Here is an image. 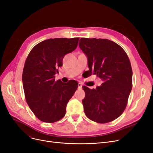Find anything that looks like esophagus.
<instances>
[{
  "instance_id": "1",
  "label": "esophagus",
  "mask_w": 153,
  "mask_h": 153,
  "mask_svg": "<svg viewBox=\"0 0 153 153\" xmlns=\"http://www.w3.org/2000/svg\"><path fill=\"white\" fill-rule=\"evenodd\" d=\"M82 87V85L81 83H78V89H81Z\"/></svg>"
}]
</instances>
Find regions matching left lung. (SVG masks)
<instances>
[{
	"label": "left lung",
	"mask_w": 153,
	"mask_h": 153,
	"mask_svg": "<svg viewBox=\"0 0 153 153\" xmlns=\"http://www.w3.org/2000/svg\"><path fill=\"white\" fill-rule=\"evenodd\" d=\"M78 45L87 56L89 75H96L103 81L96 89L82 87L85 114L98 123L112 121L123 113L132 89L130 61L124 49L112 41L83 38Z\"/></svg>",
	"instance_id": "8db88e82"
}]
</instances>
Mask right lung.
I'll return each instance as SVG.
<instances>
[{
  "label": "right lung",
  "mask_w": 153,
  "mask_h": 153,
  "mask_svg": "<svg viewBox=\"0 0 153 153\" xmlns=\"http://www.w3.org/2000/svg\"><path fill=\"white\" fill-rule=\"evenodd\" d=\"M79 38H55L41 41L31 50L22 73L26 101L40 121L52 123L66 114L69 100L78 87L74 80L55 81L57 68L62 66L65 55L75 50Z\"/></svg>",
  "instance_id": "add662e5"
}]
</instances>
